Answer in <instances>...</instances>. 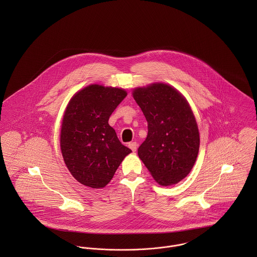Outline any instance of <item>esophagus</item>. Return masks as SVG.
Here are the masks:
<instances>
[{"label": "esophagus", "instance_id": "34e87169", "mask_svg": "<svg viewBox=\"0 0 257 257\" xmlns=\"http://www.w3.org/2000/svg\"><path fill=\"white\" fill-rule=\"evenodd\" d=\"M128 147L135 152V151H137V148H138V144L136 143V142H133V143H130L128 144Z\"/></svg>", "mask_w": 257, "mask_h": 257}]
</instances>
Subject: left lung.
<instances>
[{
	"mask_svg": "<svg viewBox=\"0 0 257 257\" xmlns=\"http://www.w3.org/2000/svg\"><path fill=\"white\" fill-rule=\"evenodd\" d=\"M147 120L146 141L138 153L154 180L162 186L180 182L192 170L200 147L195 115L173 87L154 83L133 92Z\"/></svg>",
	"mask_w": 257,
	"mask_h": 257,
	"instance_id": "8db88e82",
	"label": "left lung"
}]
</instances>
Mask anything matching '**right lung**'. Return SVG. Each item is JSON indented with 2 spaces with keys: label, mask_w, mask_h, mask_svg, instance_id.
Segmentation results:
<instances>
[{
  "label": "right lung",
  "mask_w": 257,
  "mask_h": 257,
  "mask_svg": "<svg viewBox=\"0 0 257 257\" xmlns=\"http://www.w3.org/2000/svg\"><path fill=\"white\" fill-rule=\"evenodd\" d=\"M125 97L121 88L93 84L77 92L67 105L60 147L68 170L79 183L105 187L132 152L109 124L110 114Z\"/></svg>",
  "instance_id": "obj_1"
}]
</instances>
